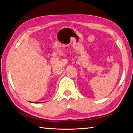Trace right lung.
<instances>
[{"label": "right lung", "mask_w": 133, "mask_h": 133, "mask_svg": "<svg viewBox=\"0 0 133 133\" xmlns=\"http://www.w3.org/2000/svg\"><path fill=\"white\" fill-rule=\"evenodd\" d=\"M35 103H41V102H34Z\"/></svg>", "instance_id": "1"}]
</instances>
